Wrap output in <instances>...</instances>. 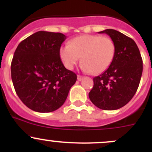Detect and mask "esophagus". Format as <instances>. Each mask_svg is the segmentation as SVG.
I'll return each mask as SVG.
<instances>
[{"label": "esophagus", "instance_id": "obj_1", "mask_svg": "<svg viewBox=\"0 0 152 152\" xmlns=\"http://www.w3.org/2000/svg\"><path fill=\"white\" fill-rule=\"evenodd\" d=\"M83 79H84V76H80V75H78V76H77V79L79 81H82Z\"/></svg>", "mask_w": 152, "mask_h": 152}]
</instances>
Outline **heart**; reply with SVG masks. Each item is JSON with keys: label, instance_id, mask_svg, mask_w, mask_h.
I'll use <instances>...</instances> for the list:
<instances>
[{"label": "heart", "instance_id": "1", "mask_svg": "<svg viewBox=\"0 0 152 152\" xmlns=\"http://www.w3.org/2000/svg\"><path fill=\"white\" fill-rule=\"evenodd\" d=\"M115 52V43L109 37L83 34L71 39L70 45L61 47L59 56L68 70H72L82 57V70L96 75L110 67Z\"/></svg>", "mask_w": 152, "mask_h": 152}]
</instances>
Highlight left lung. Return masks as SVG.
I'll return each mask as SVG.
<instances>
[{"mask_svg": "<svg viewBox=\"0 0 152 152\" xmlns=\"http://www.w3.org/2000/svg\"><path fill=\"white\" fill-rule=\"evenodd\" d=\"M99 33L107 34L111 37L115 52L107 70L93 78L94 85L89 98L99 109L118 110L132 99L138 88L142 73V57L132 38L114 29Z\"/></svg>", "mask_w": 152, "mask_h": 152, "instance_id": "obj_1", "label": "left lung"}]
</instances>
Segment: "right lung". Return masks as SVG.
<instances>
[{"instance_id": "add662e5", "label": "right lung", "mask_w": 152, "mask_h": 152, "mask_svg": "<svg viewBox=\"0 0 152 152\" xmlns=\"http://www.w3.org/2000/svg\"><path fill=\"white\" fill-rule=\"evenodd\" d=\"M66 36L39 31L20 42L11 64L15 92L23 103L38 113H50L66 100L77 76L64 66L59 49Z\"/></svg>"}]
</instances>
